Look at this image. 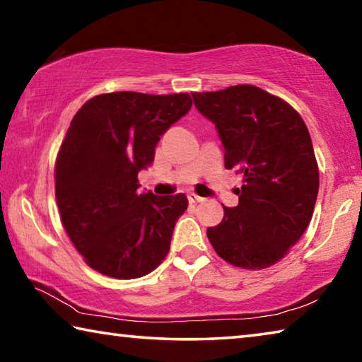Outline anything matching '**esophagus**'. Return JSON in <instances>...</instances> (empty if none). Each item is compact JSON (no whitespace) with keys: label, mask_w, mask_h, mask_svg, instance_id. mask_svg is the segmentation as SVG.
<instances>
[{"label":"esophagus","mask_w":362,"mask_h":362,"mask_svg":"<svg viewBox=\"0 0 362 362\" xmlns=\"http://www.w3.org/2000/svg\"><path fill=\"white\" fill-rule=\"evenodd\" d=\"M188 201H189V203H192V204H196V203H203L204 198H201V196L194 194V193H189V194H188Z\"/></svg>","instance_id":"34e87169"}]
</instances>
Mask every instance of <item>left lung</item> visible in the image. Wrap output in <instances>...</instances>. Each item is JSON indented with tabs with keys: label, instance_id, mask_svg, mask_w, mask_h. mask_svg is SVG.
Segmentation results:
<instances>
[{
	"label": "left lung",
	"instance_id": "left-lung-1",
	"mask_svg": "<svg viewBox=\"0 0 362 362\" xmlns=\"http://www.w3.org/2000/svg\"><path fill=\"white\" fill-rule=\"evenodd\" d=\"M198 112L216 124L225 168L243 175L236 207L207 228L216 252L231 265L272 267L308 226L320 170L305 122L289 103L257 86L193 93Z\"/></svg>",
	"mask_w": 362,
	"mask_h": 362
}]
</instances>
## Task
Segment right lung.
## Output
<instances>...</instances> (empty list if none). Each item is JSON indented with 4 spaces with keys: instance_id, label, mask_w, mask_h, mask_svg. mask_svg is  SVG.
I'll return each mask as SVG.
<instances>
[{
    "instance_id": "obj_1",
    "label": "right lung",
    "mask_w": 362,
    "mask_h": 362,
    "mask_svg": "<svg viewBox=\"0 0 362 362\" xmlns=\"http://www.w3.org/2000/svg\"><path fill=\"white\" fill-rule=\"evenodd\" d=\"M188 94L95 95L73 116L56 163V199L64 228L90 268L136 279L169 252L183 193H139L159 139L185 116Z\"/></svg>"
}]
</instances>
